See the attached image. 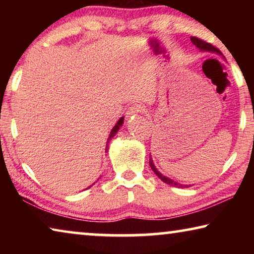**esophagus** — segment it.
Segmentation results:
<instances>
[{
  "mask_svg": "<svg viewBox=\"0 0 254 254\" xmlns=\"http://www.w3.org/2000/svg\"><path fill=\"white\" fill-rule=\"evenodd\" d=\"M145 109L143 105L141 104H132L131 106H128L127 112V117H131V115H135V114H139V113H144Z\"/></svg>",
  "mask_w": 254,
  "mask_h": 254,
  "instance_id": "esophagus-1",
  "label": "esophagus"
}]
</instances>
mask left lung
<instances>
[{"label": "left lung", "instance_id": "1", "mask_svg": "<svg viewBox=\"0 0 254 254\" xmlns=\"http://www.w3.org/2000/svg\"><path fill=\"white\" fill-rule=\"evenodd\" d=\"M191 42L197 47V48H198L201 51H210V53L223 55L221 51H220V49L216 48V47H214L212 44H208V42L201 40V39H199V38H197V37H191ZM149 165H150V167H151V169H152L153 173L156 174L158 177L160 178L165 184L170 185V186H174V187H178V188H187V187H190L191 186V185H184V184H180V183L175 182V180L170 179V178H167L166 176H163L161 173H159L156 167H154V165H153V160H152L151 156H150V159H149Z\"/></svg>", "mask_w": 254, "mask_h": 254}]
</instances>
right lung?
Instances as JSON below:
<instances>
[{"label": "right lung", "mask_w": 254, "mask_h": 254, "mask_svg": "<svg viewBox=\"0 0 254 254\" xmlns=\"http://www.w3.org/2000/svg\"><path fill=\"white\" fill-rule=\"evenodd\" d=\"M123 121H124V118H121V119H120L119 121H118V123L115 124L114 127L112 128L109 139H107V143H109V141L112 139V137H113L115 134H117V132L120 130V127H121V126L123 124ZM106 151H107V144H106ZM94 184H95V183H94ZM89 187H91V186H89ZM89 187H88V188H89Z\"/></svg>", "instance_id": "1"}]
</instances>
